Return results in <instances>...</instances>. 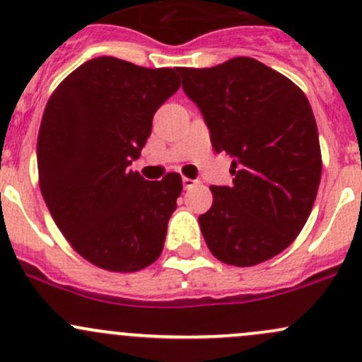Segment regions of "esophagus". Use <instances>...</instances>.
Wrapping results in <instances>:
<instances>
[{
    "label": "esophagus",
    "instance_id": "34e87169",
    "mask_svg": "<svg viewBox=\"0 0 362 362\" xmlns=\"http://www.w3.org/2000/svg\"><path fill=\"white\" fill-rule=\"evenodd\" d=\"M182 184H184V189H192V187H196L197 184H199V180H192V178L184 177V178H182Z\"/></svg>",
    "mask_w": 362,
    "mask_h": 362
}]
</instances>
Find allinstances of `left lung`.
Returning <instances> with one entry per match:
<instances>
[{
    "mask_svg": "<svg viewBox=\"0 0 362 362\" xmlns=\"http://www.w3.org/2000/svg\"><path fill=\"white\" fill-rule=\"evenodd\" d=\"M177 71L214 151L233 160V184L211 185L213 204L199 216L209 251L240 268L272 259L299 235L320 187V139L308 98L247 57Z\"/></svg>",
    "mask_w": 362,
    "mask_h": 362,
    "instance_id": "obj_1",
    "label": "left lung"
}]
</instances>
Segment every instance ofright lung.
Wrapping results in <instances>:
<instances>
[{"mask_svg":"<svg viewBox=\"0 0 362 362\" xmlns=\"http://www.w3.org/2000/svg\"><path fill=\"white\" fill-rule=\"evenodd\" d=\"M178 87L173 69L99 57L71 71L47 101L37 137L42 197L71 247L99 268L139 272L163 251L182 177L149 182L129 166Z\"/></svg>","mask_w":362,"mask_h":362,"instance_id":"add662e5","label":"right lung"}]
</instances>
